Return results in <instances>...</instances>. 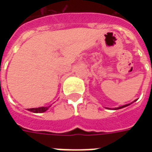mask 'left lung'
<instances>
[{"label": "left lung", "mask_w": 152, "mask_h": 152, "mask_svg": "<svg viewBox=\"0 0 152 152\" xmlns=\"http://www.w3.org/2000/svg\"><path fill=\"white\" fill-rule=\"evenodd\" d=\"M129 104H126V105H124V106H121V107H117V108H115V110H117V109H121V108H123V107H127V106H129Z\"/></svg>", "instance_id": "obj_1"}]
</instances>
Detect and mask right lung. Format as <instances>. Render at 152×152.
I'll list each match as a JSON object with an SVG mask.
<instances>
[{"label":"right lung","mask_w":152,"mask_h":152,"mask_svg":"<svg viewBox=\"0 0 152 152\" xmlns=\"http://www.w3.org/2000/svg\"><path fill=\"white\" fill-rule=\"evenodd\" d=\"M50 107H37V108H30L28 109V110L31 112H34V113H42V112L47 111Z\"/></svg>","instance_id":"add662e5"}]
</instances>
